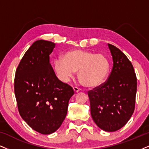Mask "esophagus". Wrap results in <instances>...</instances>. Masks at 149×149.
Here are the masks:
<instances>
[{
  "mask_svg": "<svg viewBox=\"0 0 149 149\" xmlns=\"http://www.w3.org/2000/svg\"><path fill=\"white\" fill-rule=\"evenodd\" d=\"M73 89H74V91L75 93H78V92H79L81 91V89L77 87V86H74V87H73Z\"/></svg>",
  "mask_w": 149,
  "mask_h": 149,
  "instance_id": "obj_1",
  "label": "esophagus"
}]
</instances>
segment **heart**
Returning a JSON list of instances; mask_svg holds the SVG:
<instances>
[{
    "mask_svg": "<svg viewBox=\"0 0 149 149\" xmlns=\"http://www.w3.org/2000/svg\"><path fill=\"white\" fill-rule=\"evenodd\" d=\"M109 59L103 54L73 49L66 52L63 58L54 61V68L61 79L68 82L78 71L80 82L87 87L99 86L107 78L110 71Z\"/></svg>",
    "mask_w": 149,
    "mask_h": 149,
    "instance_id": "1",
    "label": "heart"
}]
</instances>
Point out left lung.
Segmentation results:
<instances>
[{"label":"left lung","instance_id":"left-lung-1","mask_svg":"<svg viewBox=\"0 0 149 149\" xmlns=\"http://www.w3.org/2000/svg\"><path fill=\"white\" fill-rule=\"evenodd\" d=\"M113 66L107 80L88 92L91 113L95 124L108 132L122 128L133 115L135 106L137 77L127 56L108 43Z\"/></svg>","mask_w":149,"mask_h":149}]
</instances>
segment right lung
<instances>
[{"label": "right lung", "instance_id": "add662e5", "mask_svg": "<svg viewBox=\"0 0 149 149\" xmlns=\"http://www.w3.org/2000/svg\"><path fill=\"white\" fill-rule=\"evenodd\" d=\"M51 41L38 40L25 53L14 77V93L20 115L34 131L47 135L60 127L74 91L56 77L49 54Z\"/></svg>", "mask_w": 149, "mask_h": 149}]
</instances>
